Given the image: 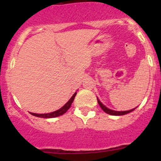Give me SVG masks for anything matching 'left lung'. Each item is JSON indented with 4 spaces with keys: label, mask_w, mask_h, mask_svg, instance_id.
I'll return each mask as SVG.
<instances>
[{
    "label": "left lung",
    "mask_w": 161,
    "mask_h": 161,
    "mask_svg": "<svg viewBox=\"0 0 161 161\" xmlns=\"http://www.w3.org/2000/svg\"><path fill=\"white\" fill-rule=\"evenodd\" d=\"M97 102H98V104H99V106H101V108L103 109V111L106 112V114H110V115H118V116H119V115H124V114H126L130 113L131 111H133L134 109H136V108H135V109H130V110H126V111H115V110L108 109L107 107H106V106H104L103 104H102V102L99 101V99H98V98H97Z\"/></svg>",
    "instance_id": "obj_1"
}]
</instances>
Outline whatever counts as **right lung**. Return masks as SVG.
<instances>
[{"label": "right lung", "mask_w": 161, "mask_h": 161, "mask_svg": "<svg viewBox=\"0 0 161 161\" xmlns=\"http://www.w3.org/2000/svg\"><path fill=\"white\" fill-rule=\"evenodd\" d=\"M76 92L72 95V97L69 99L68 102L65 104L64 106H63L62 108H60L59 109L56 110V111H54L52 112V113H49V114H35V113H31V114L35 116V117H39V118H44V119H50V118H55V117H58V116H60V115H63L64 114H65L67 112L69 108L71 107V105L72 103L74 101V98L76 97Z\"/></svg>", "instance_id": "add662e5"}]
</instances>
